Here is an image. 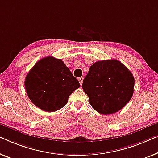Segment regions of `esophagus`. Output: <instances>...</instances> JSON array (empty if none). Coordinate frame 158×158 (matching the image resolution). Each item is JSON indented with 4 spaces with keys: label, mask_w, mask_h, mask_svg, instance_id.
<instances>
[{
    "label": "esophagus",
    "mask_w": 158,
    "mask_h": 158,
    "mask_svg": "<svg viewBox=\"0 0 158 158\" xmlns=\"http://www.w3.org/2000/svg\"><path fill=\"white\" fill-rule=\"evenodd\" d=\"M78 80H79V83H80V84H82V83H83V81H84V77H79V78L78 79Z\"/></svg>",
    "instance_id": "1"
}]
</instances>
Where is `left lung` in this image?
<instances>
[{"instance_id": "1", "label": "left lung", "mask_w": 158, "mask_h": 158, "mask_svg": "<svg viewBox=\"0 0 158 158\" xmlns=\"http://www.w3.org/2000/svg\"><path fill=\"white\" fill-rule=\"evenodd\" d=\"M133 75L116 60L98 61L89 68L82 89L94 110L103 115L114 114L127 104L134 91Z\"/></svg>"}]
</instances>
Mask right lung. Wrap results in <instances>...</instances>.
<instances>
[{
	"instance_id": "obj_1",
	"label": "right lung",
	"mask_w": 158,
	"mask_h": 158,
	"mask_svg": "<svg viewBox=\"0 0 158 158\" xmlns=\"http://www.w3.org/2000/svg\"><path fill=\"white\" fill-rule=\"evenodd\" d=\"M25 86L28 97L37 107L54 112L67 104L70 94L80 84L62 60L49 56L30 70Z\"/></svg>"
}]
</instances>
